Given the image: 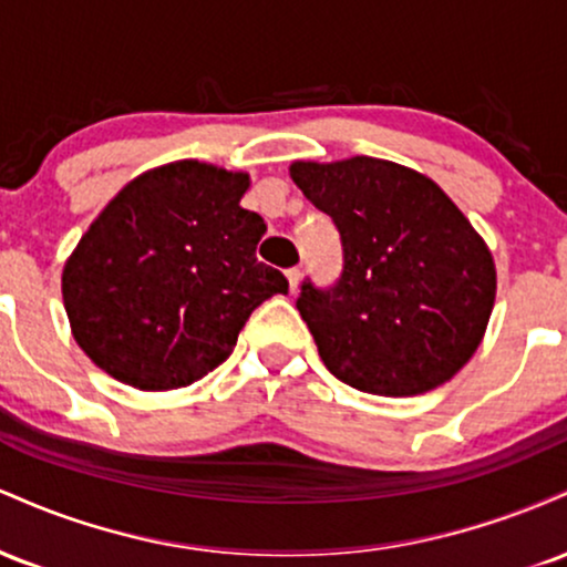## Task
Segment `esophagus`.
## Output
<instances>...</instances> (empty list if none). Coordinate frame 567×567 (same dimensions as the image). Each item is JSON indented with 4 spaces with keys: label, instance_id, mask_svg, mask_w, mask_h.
<instances>
[{
    "label": "esophagus",
    "instance_id": "1",
    "mask_svg": "<svg viewBox=\"0 0 567 567\" xmlns=\"http://www.w3.org/2000/svg\"><path fill=\"white\" fill-rule=\"evenodd\" d=\"M285 277H288L290 292H296L298 290V282H301V269H288V271H285Z\"/></svg>",
    "mask_w": 567,
    "mask_h": 567
}]
</instances>
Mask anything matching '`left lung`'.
I'll return each mask as SVG.
<instances>
[{"label": "left lung", "instance_id": "8db88e82", "mask_svg": "<svg viewBox=\"0 0 567 567\" xmlns=\"http://www.w3.org/2000/svg\"><path fill=\"white\" fill-rule=\"evenodd\" d=\"M290 178L341 231L336 288L303 282L296 303L324 368L383 396L451 381L496 303V264L470 218L432 178L389 159H298Z\"/></svg>", "mask_w": 567, "mask_h": 567}]
</instances>
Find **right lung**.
<instances>
[{
    "label": "right lung",
    "mask_w": 567,
    "mask_h": 567,
    "mask_svg": "<svg viewBox=\"0 0 567 567\" xmlns=\"http://www.w3.org/2000/svg\"><path fill=\"white\" fill-rule=\"evenodd\" d=\"M250 175L197 159L141 173L97 213L61 277L71 336L112 379L167 392L231 354L258 303L288 292L256 258Z\"/></svg>",
    "instance_id": "add662e5"
}]
</instances>
